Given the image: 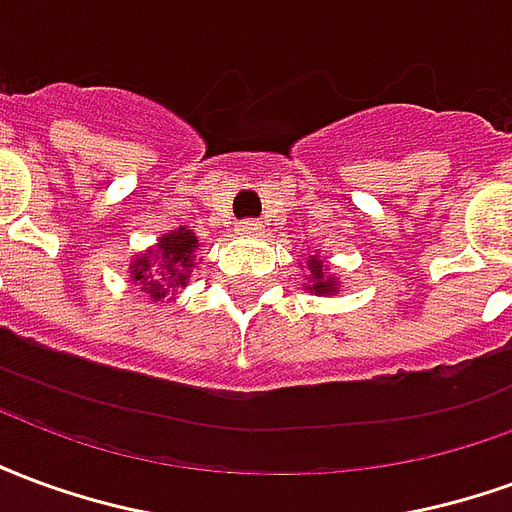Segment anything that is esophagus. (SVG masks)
I'll return each instance as SVG.
<instances>
[{"instance_id":"obj_1","label":"esophagus","mask_w":512,"mask_h":512,"mask_svg":"<svg viewBox=\"0 0 512 512\" xmlns=\"http://www.w3.org/2000/svg\"><path fill=\"white\" fill-rule=\"evenodd\" d=\"M241 235H257L260 230H263V224L257 222V219H244V222H238V227H235Z\"/></svg>"}]
</instances>
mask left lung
I'll return each instance as SVG.
<instances>
[{
  "label": "left lung",
  "mask_w": 512,
  "mask_h": 512,
  "mask_svg": "<svg viewBox=\"0 0 512 512\" xmlns=\"http://www.w3.org/2000/svg\"><path fill=\"white\" fill-rule=\"evenodd\" d=\"M310 277H312V288L315 293H334V279L329 277V271L321 266V260L312 255L310 257Z\"/></svg>",
  "instance_id": "1"
}]
</instances>
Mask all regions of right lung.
<instances>
[{
    "label": "right lung",
    "mask_w": 512,
    "mask_h": 512,
    "mask_svg": "<svg viewBox=\"0 0 512 512\" xmlns=\"http://www.w3.org/2000/svg\"><path fill=\"white\" fill-rule=\"evenodd\" d=\"M194 249H197V235L186 227L167 233L153 252L136 257L131 263V282L150 293V299H164L169 293L186 288L194 268L191 260Z\"/></svg>",
    "instance_id": "right-lung-1"
}]
</instances>
